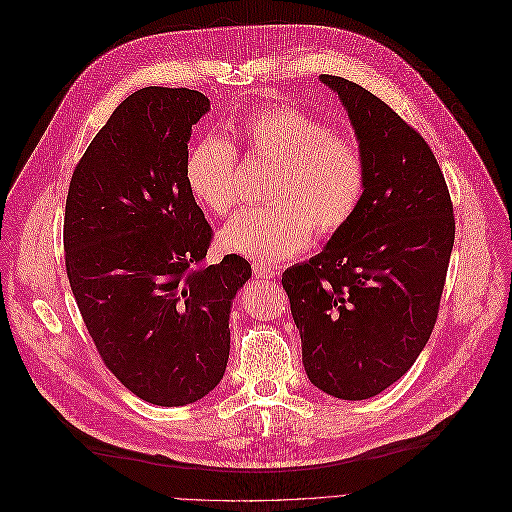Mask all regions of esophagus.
<instances>
[{"label": "esophagus", "instance_id": "esophagus-1", "mask_svg": "<svg viewBox=\"0 0 512 512\" xmlns=\"http://www.w3.org/2000/svg\"><path fill=\"white\" fill-rule=\"evenodd\" d=\"M252 273L256 279H275L277 275V268L270 266V264H262V262H254L252 264Z\"/></svg>", "mask_w": 512, "mask_h": 512}]
</instances>
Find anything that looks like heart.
<instances>
[{"mask_svg": "<svg viewBox=\"0 0 512 512\" xmlns=\"http://www.w3.org/2000/svg\"><path fill=\"white\" fill-rule=\"evenodd\" d=\"M233 144L196 142L186 157V184L208 213L225 217L237 200V154L270 167L264 206L244 208L223 227L221 242L258 262H277L306 250L316 237L339 233L357 213L368 186L359 142L337 134L320 117L291 105L252 111L231 126Z\"/></svg>", "mask_w": 512, "mask_h": 512, "instance_id": "1", "label": "heart"}]
</instances>
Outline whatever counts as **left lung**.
<instances>
[{
	"label": "left lung",
	"instance_id": "obj_1",
	"mask_svg": "<svg viewBox=\"0 0 512 512\" xmlns=\"http://www.w3.org/2000/svg\"><path fill=\"white\" fill-rule=\"evenodd\" d=\"M343 101L368 163L353 219L310 262L283 273L314 386L345 401L397 382L438 318L455 215L432 148L370 90L322 74Z\"/></svg>",
	"mask_w": 512,
	"mask_h": 512
}]
</instances>
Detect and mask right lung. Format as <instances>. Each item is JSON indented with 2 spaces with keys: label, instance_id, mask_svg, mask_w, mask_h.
Returning a JSON list of instances; mask_svg holds the SVG:
<instances>
[{
  "label": "right lung",
  "instance_id": "1",
  "mask_svg": "<svg viewBox=\"0 0 512 512\" xmlns=\"http://www.w3.org/2000/svg\"><path fill=\"white\" fill-rule=\"evenodd\" d=\"M208 109L198 90H136L88 144L66 200V273L88 335L119 382L161 407L221 382L231 302L252 277L237 254L206 264L213 229L184 165Z\"/></svg>",
  "mask_w": 512,
  "mask_h": 512
}]
</instances>
